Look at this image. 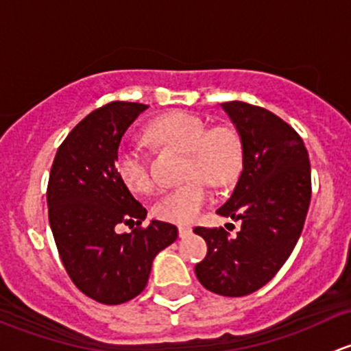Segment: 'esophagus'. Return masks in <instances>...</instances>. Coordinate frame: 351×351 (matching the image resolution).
<instances>
[{
	"mask_svg": "<svg viewBox=\"0 0 351 351\" xmlns=\"http://www.w3.org/2000/svg\"><path fill=\"white\" fill-rule=\"evenodd\" d=\"M190 232H192V228H190V226H180L178 228L180 238H185V236H189Z\"/></svg>",
	"mask_w": 351,
	"mask_h": 351,
	"instance_id": "esophagus-1",
	"label": "esophagus"
}]
</instances>
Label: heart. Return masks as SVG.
Masks as SVG:
<instances>
[{
  "instance_id": "b5f03b06",
  "label": "heart",
  "mask_w": 351,
  "mask_h": 351,
  "mask_svg": "<svg viewBox=\"0 0 351 351\" xmlns=\"http://www.w3.org/2000/svg\"><path fill=\"white\" fill-rule=\"evenodd\" d=\"M146 134L161 146L189 154L186 178H196L178 189L168 190L154 202L153 214L161 221L175 224L193 222L208 202V192L202 180L210 185H226L241 171L244 158L241 134L229 123L208 127L197 113L173 110L156 117L147 125ZM115 169L123 185L132 192H149L153 186L149 162L139 149H120L115 156Z\"/></svg>"
}]
</instances>
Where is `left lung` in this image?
<instances>
[{
	"label": "left lung",
	"mask_w": 351,
	"mask_h": 351,
	"mask_svg": "<svg viewBox=\"0 0 351 351\" xmlns=\"http://www.w3.org/2000/svg\"><path fill=\"white\" fill-rule=\"evenodd\" d=\"M243 139V171L234 192L217 210L239 219L231 236L224 228H198L207 256L195 275L210 292L243 297L267 285L295 247L311 204V162L304 141L270 110L226 101Z\"/></svg>",
	"instance_id": "obj_1"
}]
</instances>
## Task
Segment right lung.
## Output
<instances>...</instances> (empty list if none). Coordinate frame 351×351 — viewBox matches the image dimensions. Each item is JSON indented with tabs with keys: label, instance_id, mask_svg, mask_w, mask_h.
I'll use <instances>...</instances> for the list:
<instances>
[{
	"label": "right lung",
	"instance_id": "right-lung-1",
	"mask_svg": "<svg viewBox=\"0 0 351 351\" xmlns=\"http://www.w3.org/2000/svg\"><path fill=\"white\" fill-rule=\"evenodd\" d=\"M147 105L110 101L88 113L56 153L47 183L49 224L73 284L97 302L117 306L144 290L156 254L178 238L176 226L153 221L115 169L120 141ZM125 223L132 233L117 235Z\"/></svg>",
	"mask_w": 351,
	"mask_h": 351
}]
</instances>
